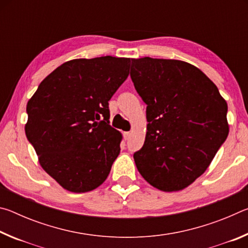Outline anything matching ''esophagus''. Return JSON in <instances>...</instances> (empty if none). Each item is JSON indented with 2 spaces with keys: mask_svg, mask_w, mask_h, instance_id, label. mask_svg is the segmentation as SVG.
I'll use <instances>...</instances> for the list:
<instances>
[{
  "mask_svg": "<svg viewBox=\"0 0 248 248\" xmlns=\"http://www.w3.org/2000/svg\"><path fill=\"white\" fill-rule=\"evenodd\" d=\"M130 137H131V133L130 132H124V140H129Z\"/></svg>",
  "mask_w": 248,
  "mask_h": 248,
  "instance_id": "obj_1",
  "label": "esophagus"
}]
</instances>
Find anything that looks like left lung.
Returning a JSON list of instances; mask_svg holds the SVG:
<instances>
[{
    "label": "left lung",
    "mask_w": 248,
    "mask_h": 248,
    "mask_svg": "<svg viewBox=\"0 0 248 248\" xmlns=\"http://www.w3.org/2000/svg\"><path fill=\"white\" fill-rule=\"evenodd\" d=\"M130 77L148 120L144 144L133 154L137 169L159 190H182L228 138V104L202 71L180 60L132 59Z\"/></svg>",
    "instance_id": "left-lung-1"
}]
</instances>
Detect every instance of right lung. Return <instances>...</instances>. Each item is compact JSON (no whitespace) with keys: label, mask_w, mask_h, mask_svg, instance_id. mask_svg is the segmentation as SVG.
<instances>
[{"label":"right lung","mask_w":248,"mask_h":248,"mask_svg":"<svg viewBox=\"0 0 248 248\" xmlns=\"http://www.w3.org/2000/svg\"><path fill=\"white\" fill-rule=\"evenodd\" d=\"M130 62L110 56L64 62L28 100L27 139L64 189L87 192L108 177L123 139L109 124L108 102L127 79Z\"/></svg>","instance_id":"obj_1"}]
</instances>
